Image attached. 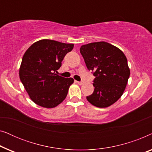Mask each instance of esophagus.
Listing matches in <instances>:
<instances>
[{"label": "esophagus", "instance_id": "esophagus-1", "mask_svg": "<svg viewBox=\"0 0 152 152\" xmlns=\"http://www.w3.org/2000/svg\"><path fill=\"white\" fill-rule=\"evenodd\" d=\"M77 83L79 85H82L84 84V82H77Z\"/></svg>", "mask_w": 152, "mask_h": 152}]
</instances>
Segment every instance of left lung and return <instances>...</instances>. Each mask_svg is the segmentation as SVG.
<instances>
[{
  "instance_id": "8db88e82",
  "label": "left lung",
  "mask_w": 152,
  "mask_h": 152,
  "mask_svg": "<svg viewBox=\"0 0 152 152\" xmlns=\"http://www.w3.org/2000/svg\"><path fill=\"white\" fill-rule=\"evenodd\" d=\"M88 70L95 78L93 94L87 100L95 107L106 108L123 94L130 75L127 59L121 50L105 41L91 43L80 48Z\"/></svg>"
}]
</instances>
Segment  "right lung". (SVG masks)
Returning a JSON list of instances; mask_svg holds the SVG:
<instances>
[{
	"mask_svg": "<svg viewBox=\"0 0 152 152\" xmlns=\"http://www.w3.org/2000/svg\"><path fill=\"white\" fill-rule=\"evenodd\" d=\"M73 47L72 43L42 39L33 43L25 53L19 69L20 80L30 99L37 105L51 109L67 96L74 80L56 72Z\"/></svg>",
	"mask_w": 152,
	"mask_h": 152,
	"instance_id": "right-lung-1",
	"label": "right lung"
}]
</instances>
